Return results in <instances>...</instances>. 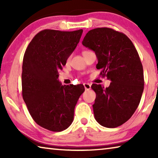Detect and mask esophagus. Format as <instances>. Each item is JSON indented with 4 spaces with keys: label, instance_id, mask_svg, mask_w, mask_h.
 <instances>
[{
    "label": "esophagus",
    "instance_id": "obj_1",
    "mask_svg": "<svg viewBox=\"0 0 158 158\" xmlns=\"http://www.w3.org/2000/svg\"><path fill=\"white\" fill-rule=\"evenodd\" d=\"M84 85L85 89L86 90H90V89H91V85H90V84H89V83H84Z\"/></svg>",
    "mask_w": 158,
    "mask_h": 158
}]
</instances>
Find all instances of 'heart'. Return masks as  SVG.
<instances>
[{
	"mask_svg": "<svg viewBox=\"0 0 158 158\" xmlns=\"http://www.w3.org/2000/svg\"><path fill=\"white\" fill-rule=\"evenodd\" d=\"M68 60H69V57L68 58Z\"/></svg>",
	"mask_w": 158,
	"mask_h": 158,
	"instance_id": "obj_1",
	"label": "heart"
}]
</instances>
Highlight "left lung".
I'll return each mask as SVG.
<instances>
[{
	"label": "left lung",
	"instance_id": "obj_1",
	"mask_svg": "<svg viewBox=\"0 0 158 158\" xmlns=\"http://www.w3.org/2000/svg\"><path fill=\"white\" fill-rule=\"evenodd\" d=\"M82 44L94 51L100 75L111 81L106 89L92 85L96 93L95 118L104 127H118L135 113L143 91V66L137 51L127 35L109 28L89 31Z\"/></svg>",
	"mask_w": 158,
	"mask_h": 158
}]
</instances>
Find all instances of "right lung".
I'll use <instances>...</instances> for the list:
<instances>
[{"label": "right lung", "mask_w": 158, "mask_h": 158, "mask_svg": "<svg viewBox=\"0 0 158 158\" xmlns=\"http://www.w3.org/2000/svg\"><path fill=\"white\" fill-rule=\"evenodd\" d=\"M83 33L45 30L29 43L23 59L22 96L40 126L61 132L72 124L74 108L85 89L82 84L61 85L58 71L75 49Z\"/></svg>", "instance_id": "obj_1"}]
</instances>
